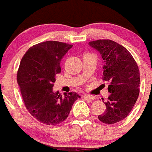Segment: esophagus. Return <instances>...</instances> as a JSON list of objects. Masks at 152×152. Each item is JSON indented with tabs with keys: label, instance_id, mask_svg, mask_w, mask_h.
<instances>
[{
	"label": "esophagus",
	"instance_id": "1",
	"mask_svg": "<svg viewBox=\"0 0 152 152\" xmlns=\"http://www.w3.org/2000/svg\"><path fill=\"white\" fill-rule=\"evenodd\" d=\"M83 97L85 99H88V100H94V99H95V96L90 95H87V94H85V95L83 96Z\"/></svg>",
	"mask_w": 152,
	"mask_h": 152
}]
</instances>
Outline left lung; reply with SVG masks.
<instances>
[{
    "label": "left lung",
    "instance_id": "1",
    "mask_svg": "<svg viewBox=\"0 0 152 152\" xmlns=\"http://www.w3.org/2000/svg\"><path fill=\"white\" fill-rule=\"evenodd\" d=\"M104 59L103 81L108 82L110 93L106 110L98 118L105 124H115L126 118L133 109L140 93L137 64L125 47L109 39L89 42Z\"/></svg>",
    "mask_w": 152,
    "mask_h": 152
}]
</instances>
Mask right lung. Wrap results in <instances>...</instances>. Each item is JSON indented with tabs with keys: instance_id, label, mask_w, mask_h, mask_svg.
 Wrapping results in <instances>:
<instances>
[{
	"instance_id": "obj_1",
	"label": "right lung",
	"mask_w": 152,
	"mask_h": 152,
	"mask_svg": "<svg viewBox=\"0 0 152 152\" xmlns=\"http://www.w3.org/2000/svg\"><path fill=\"white\" fill-rule=\"evenodd\" d=\"M72 46L55 41L41 42L26 51L19 64L17 83L24 105L44 124L56 126L64 122L75 100L81 97L75 92L62 96L53 91L56 75L61 71L62 58Z\"/></svg>"
}]
</instances>
